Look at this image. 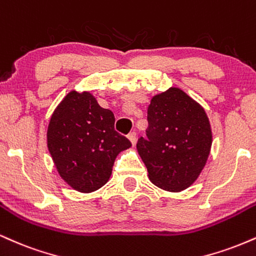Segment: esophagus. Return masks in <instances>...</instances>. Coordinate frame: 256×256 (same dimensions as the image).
<instances>
[{"instance_id": "34e87169", "label": "esophagus", "mask_w": 256, "mask_h": 256, "mask_svg": "<svg viewBox=\"0 0 256 256\" xmlns=\"http://www.w3.org/2000/svg\"><path fill=\"white\" fill-rule=\"evenodd\" d=\"M128 139L130 140V142H132V145H135V144H136V133H135V132H132V133H129L128 134Z\"/></svg>"}]
</instances>
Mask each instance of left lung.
I'll return each mask as SVG.
<instances>
[{
  "mask_svg": "<svg viewBox=\"0 0 256 256\" xmlns=\"http://www.w3.org/2000/svg\"><path fill=\"white\" fill-rule=\"evenodd\" d=\"M147 138L136 148L150 181L168 192L190 187L205 166L212 146L208 117L199 103L171 87L151 99Z\"/></svg>",
  "mask_w": 256,
  "mask_h": 256,
  "instance_id": "obj_1",
  "label": "left lung"
}]
</instances>
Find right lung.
<instances>
[{
	"instance_id": "1",
	"label": "right lung",
	"mask_w": 256,
	"mask_h": 256,
	"mask_svg": "<svg viewBox=\"0 0 256 256\" xmlns=\"http://www.w3.org/2000/svg\"><path fill=\"white\" fill-rule=\"evenodd\" d=\"M115 117L90 92H69L54 111L48 148L60 176L75 190L91 193L109 181L115 159L132 146L114 128Z\"/></svg>"
}]
</instances>
